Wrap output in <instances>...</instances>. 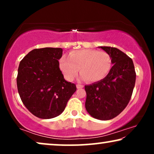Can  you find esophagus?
Returning a JSON list of instances; mask_svg holds the SVG:
<instances>
[{
  "label": "esophagus",
  "instance_id": "34e87169",
  "mask_svg": "<svg viewBox=\"0 0 154 154\" xmlns=\"http://www.w3.org/2000/svg\"><path fill=\"white\" fill-rule=\"evenodd\" d=\"M76 88H78V89H80V88H83V85H81V84H77Z\"/></svg>",
  "mask_w": 154,
  "mask_h": 154
}]
</instances>
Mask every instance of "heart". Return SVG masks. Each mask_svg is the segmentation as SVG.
Instances as JSON below:
<instances>
[{
	"label": "heart",
	"instance_id": "b5f03b06",
	"mask_svg": "<svg viewBox=\"0 0 154 154\" xmlns=\"http://www.w3.org/2000/svg\"><path fill=\"white\" fill-rule=\"evenodd\" d=\"M112 65L110 54L92 49L74 50L69 57L63 55L60 60V69L68 81L74 79L80 69L82 78L87 81H100L109 74Z\"/></svg>",
	"mask_w": 154,
	"mask_h": 154
}]
</instances>
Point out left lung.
Segmentation results:
<instances>
[{
  "mask_svg": "<svg viewBox=\"0 0 154 154\" xmlns=\"http://www.w3.org/2000/svg\"><path fill=\"white\" fill-rule=\"evenodd\" d=\"M111 54L113 66L102 81L85 85V109L94 119L107 121L116 117L129 103L135 85L132 59L116 48L100 47Z\"/></svg>",
  "mask_w": 154,
  "mask_h": 154,
  "instance_id": "1",
  "label": "left lung"
}]
</instances>
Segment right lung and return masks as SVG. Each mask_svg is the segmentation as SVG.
<instances>
[{
    "instance_id": "right-lung-1",
    "label": "right lung",
    "mask_w": 154,
    "mask_h": 154,
    "mask_svg": "<svg viewBox=\"0 0 154 154\" xmlns=\"http://www.w3.org/2000/svg\"><path fill=\"white\" fill-rule=\"evenodd\" d=\"M62 48H44L29 52L20 63L17 85L23 104L40 119L60 115L76 90L65 81L60 69Z\"/></svg>"
}]
</instances>
